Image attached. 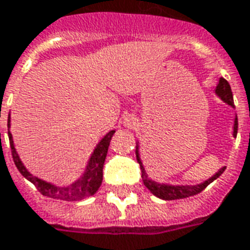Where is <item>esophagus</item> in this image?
<instances>
[{
  "label": "esophagus",
  "instance_id": "esophagus-1",
  "mask_svg": "<svg viewBox=\"0 0 250 250\" xmlns=\"http://www.w3.org/2000/svg\"><path fill=\"white\" fill-rule=\"evenodd\" d=\"M138 123V120H136L135 116H132V115H128L127 118L125 119V125L127 128H134Z\"/></svg>",
  "mask_w": 250,
  "mask_h": 250
}]
</instances>
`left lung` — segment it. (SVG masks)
<instances>
[{"instance_id": "8db88e82", "label": "left lung", "mask_w": 250, "mask_h": 250, "mask_svg": "<svg viewBox=\"0 0 250 250\" xmlns=\"http://www.w3.org/2000/svg\"><path fill=\"white\" fill-rule=\"evenodd\" d=\"M215 93L220 96L226 104H229L230 107H234V102H233V93H231L230 85L229 83L226 82L224 77H221L220 82L217 84V88H215ZM237 128H238V120L234 119V125H233V136L236 138L237 136ZM136 159H138V163L141 165L142 170V181L150 191H151L155 197L161 199H166V201H173V199H182L188 198V197H191V195H195V194H199L202 190L208 188L214 179H217L220 177L221 174L225 171V166L222 168H220L218 173H215L211 178L206 179L205 182L199 185H194V186H173V185H165V184H158L155 181H151L147 175L146 170L143 167V163L141 161V157H139V146H136Z\"/></svg>"}]
</instances>
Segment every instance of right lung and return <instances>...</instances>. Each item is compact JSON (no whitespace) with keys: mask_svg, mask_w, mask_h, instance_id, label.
Wrapping results in <instances>:
<instances>
[{"mask_svg":"<svg viewBox=\"0 0 250 250\" xmlns=\"http://www.w3.org/2000/svg\"><path fill=\"white\" fill-rule=\"evenodd\" d=\"M10 127V118H8V128ZM115 134V131H109L107 135L104 136L102 141L99 142L98 146L95 147L92 155L89 158V162L85 168V173L83 174L82 178H79L76 182H73L66 188H59L56 185H52L49 182H45L42 179L37 178L35 175L26 170L21 159H20L19 154L16 151L13 145V138L10 131L8 130L9 135V143H10V148H12V157H13L14 165L16 167L19 168V171L25 178L30 181L32 184L35 185L37 190L40 191L42 195L49 197V198L55 199H62V201H80V199L88 198L93 194L96 193L102 185L103 181V166L105 157H107V151H108L109 142L111 138ZM0 142H1V134H0Z\"/></svg>","mask_w":250,"mask_h":250,"instance_id":"add662e5","label":"right lung"}]
</instances>
